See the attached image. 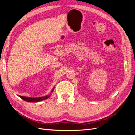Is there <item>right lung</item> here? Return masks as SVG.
I'll return each mask as SVG.
<instances>
[{
	"mask_svg": "<svg viewBox=\"0 0 135 135\" xmlns=\"http://www.w3.org/2000/svg\"><path fill=\"white\" fill-rule=\"evenodd\" d=\"M54 89V88H53L51 92H53ZM19 97L22 99L23 100H25L27 102H38L40 101L44 100H46L50 97V96H43V97H39V98H28V97H25V96H19Z\"/></svg>",
	"mask_w": 135,
	"mask_h": 135,
	"instance_id": "1",
	"label": "right lung"
}]
</instances>
